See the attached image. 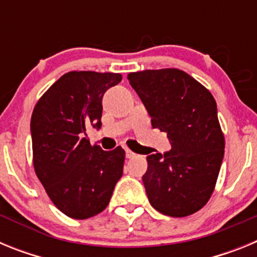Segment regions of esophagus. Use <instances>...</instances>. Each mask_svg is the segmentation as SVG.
<instances>
[{"mask_svg": "<svg viewBox=\"0 0 257 257\" xmlns=\"http://www.w3.org/2000/svg\"><path fill=\"white\" fill-rule=\"evenodd\" d=\"M124 153H126V158H134L135 157V153L133 151H130V149H124Z\"/></svg>", "mask_w": 257, "mask_h": 257, "instance_id": "esophagus-1", "label": "esophagus"}]
</instances>
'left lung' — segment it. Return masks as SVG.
Returning <instances> with one entry per match:
<instances>
[{
  "label": "left lung",
  "instance_id": "1",
  "mask_svg": "<svg viewBox=\"0 0 257 257\" xmlns=\"http://www.w3.org/2000/svg\"><path fill=\"white\" fill-rule=\"evenodd\" d=\"M152 117L167 134L171 149L147 157L143 184L151 205L163 215L184 217L206 205L224 157L216 101L205 86L180 69L127 76Z\"/></svg>",
  "mask_w": 257,
  "mask_h": 257
}]
</instances>
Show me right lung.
Segmentation results:
<instances>
[{"label": "right lung", "instance_id": "add662e5", "mask_svg": "<svg viewBox=\"0 0 257 257\" xmlns=\"http://www.w3.org/2000/svg\"><path fill=\"white\" fill-rule=\"evenodd\" d=\"M119 73L69 72L42 95L31 118L33 166L52 203L72 219L105 210L123 174L124 151L105 152L86 138L101 127L103 96Z\"/></svg>", "mask_w": 257, "mask_h": 257}]
</instances>
